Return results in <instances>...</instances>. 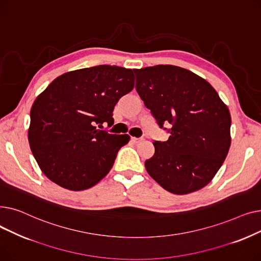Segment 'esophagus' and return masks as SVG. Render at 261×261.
Listing matches in <instances>:
<instances>
[{
  "instance_id": "1",
  "label": "esophagus",
  "mask_w": 261,
  "mask_h": 261,
  "mask_svg": "<svg viewBox=\"0 0 261 261\" xmlns=\"http://www.w3.org/2000/svg\"><path fill=\"white\" fill-rule=\"evenodd\" d=\"M131 141L133 142V143H135V144H138V143H140L141 141H143V139L141 138V139H138V138H133V136H132V138H131Z\"/></svg>"
}]
</instances>
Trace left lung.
Segmentation results:
<instances>
[{"instance_id": "left-lung-1", "label": "left lung", "mask_w": 261, "mask_h": 261, "mask_svg": "<svg viewBox=\"0 0 261 261\" xmlns=\"http://www.w3.org/2000/svg\"><path fill=\"white\" fill-rule=\"evenodd\" d=\"M133 71L135 89L159 126L171 127L166 142H153L147 172L174 195L206 186L230 147L227 106L210 82L186 68L166 64Z\"/></svg>"}]
</instances>
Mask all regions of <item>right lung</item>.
<instances>
[{
  "mask_svg": "<svg viewBox=\"0 0 261 261\" xmlns=\"http://www.w3.org/2000/svg\"><path fill=\"white\" fill-rule=\"evenodd\" d=\"M130 68L97 65L57 77L33 103L29 142L40 169L68 190H85L111 170L128 134H110L115 105L134 88Z\"/></svg>",
  "mask_w": 261,
  "mask_h": 261,
  "instance_id": "add662e5",
  "label": "right lung"
}]
</instances>
